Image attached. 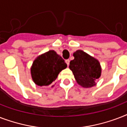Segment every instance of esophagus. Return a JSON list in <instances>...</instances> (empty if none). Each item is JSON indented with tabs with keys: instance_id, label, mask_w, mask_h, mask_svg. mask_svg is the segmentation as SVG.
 <instances>
[{
	"instance_id": "esophagus-1",
	"label": "esophagus",
	"mask_w": 127,
	"mask_h": 127,
	"mask_svg": "<svg viewBox=\"0 0 127 127\" xmlns=\"http://www.w3.org/2000/svg\"><path fill=\"white\" fill-rule=\"evenodd\" d=\"M65 62H66V63L67 64V65L68 66L69 65V63H70V60L69 59H66L65 61Z\"/></svg>"
}]
</instances>
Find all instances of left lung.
<instances>
[{"mask_svg":"<svg viewBox=\"0 0 127 127\" xmlns=\"http://www.w3.org/2000/svg\"><path fill=\"white\" fill-rule=\"evenodd\" d=\"M73 55L74 59L70 62L69 68L78 84L84 88L95 86L101 72L98 61L81 50L76 51Z\"/></svg>","mask_w":127,"mask_h":127,"instance_id":"obj_1","label":"left lung"}]
</instances>
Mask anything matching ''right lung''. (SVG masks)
Returning a JSON list of instances; mask_svg holds the SVG:
<instances>
[{
	"instance_id": "obj_1",
	"label": "right lung",
	"mask_w": 127,
	"mask_h": 127,
	"mask_svg": "<svg viewBox=\"0 0 127 127\" xmlns=\"http://www.w3.org/2000/svg\"><path fill=\"white\" fill-rule=\"evenodd\" d=\"M66 67L67 64L61 56L54 51H49L33 61L31 74L37 85L48 86L55 80L60 72Z\"/></svg>"
}]
</instances>
